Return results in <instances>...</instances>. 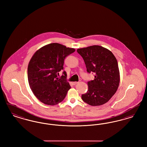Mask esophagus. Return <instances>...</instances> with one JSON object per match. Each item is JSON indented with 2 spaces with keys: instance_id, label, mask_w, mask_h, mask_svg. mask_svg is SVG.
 Masks as SVG:
<instances>
[{
  "instance_id": "obj_1",
  "label": "esophagus",
  "mask_w": 147,
  "mask_h": 147,
  "mask_svg": "<svg viewBox=\"0 0 147 147\" xmlns=\"http://www.w3.org/2000/svg\"><path fill=\"white\" fill-rule=\"evenodd\" d=\"M78 83V82H73V85H76V84Z\"/></svg>"
}]
</instances>
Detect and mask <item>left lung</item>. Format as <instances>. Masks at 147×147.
I'll use <instances>...</instances> for the list:
<instances>
[{
    "mask_svg": "<svg viewBox=\"0 0 147 147\" xmlns=\"http://www.w3.org/2000/svg\"><path fill=\"white\" fill-rule=\"evenodd\" d=\"M82 57L88 73H94L95 79L88 82V90L82 98L91 106L107 102L116 92L119 83V73L116 58L109 49L91 46L77 49Z\"/></svg>",
    "mask_w": 147,
    "mask_h": 147,
    "instance_id": "obj_1",
    "label": "left lung"
}]
</instances>
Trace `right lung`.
<instances>
[{
  "label": "right lung",
  "instance_id": "1",
  "mask_svg": "<svg viewBox=\"0 0 147 147\" xmlns=\"http://www.w3.org/2000/svg\"><path fill=\"white\" fill-rule=\"evenodd\" d=\"M57 43L45 46L35 52L28 63V76L30 87L35 96L43 104L55 105L65 98L70 86L67 73L58 78L63 70L65 58L75 52Z\"/></svg>",
  "mask_w": 147,
  "mask_h": 147
}]
</instances>
